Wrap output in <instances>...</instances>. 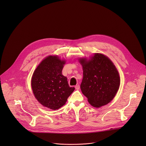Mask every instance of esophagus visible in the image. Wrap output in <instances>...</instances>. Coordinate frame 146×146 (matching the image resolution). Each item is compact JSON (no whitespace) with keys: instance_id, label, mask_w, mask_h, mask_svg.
Instances as JSON below:
<instances>
[{"instance_id":"1","label":"esophagus","mask_w":146,"mask_h":146,"mask_svg":"<svg viewBox=\"0 0 146 146\" xmlns=\"http://www.w3.org/2000/svg\"><path fill=\"white\" fill-rule=\"evenodd\" d=\"M80 86L79 84H77V85H76V86H75V88H76V90H78L80 89Z\"/></svg>"}]
</instances>
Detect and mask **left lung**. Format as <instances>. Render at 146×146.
Segmentation results:
<instances>
[{
  "instance_id": "1",
  "label": "left lung",
  "mask_w": 146,
  "mask_h": 146,
  "mask_svg": "<svg viewBox=\"0 0 146 146\" xmlns=\"http://www.w3.org/2000/svg\"><path fill=\"white\" fill-rule=\"evenodd\" d=\"M82 66V93L91 105L100 108L107 105L115 96L120 84L118 72L111 60L102 54L95 53L91 59H79Z\"/></svg>"
}]
</instances>
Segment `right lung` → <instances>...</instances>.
Here are the masks:
<instances>
[{"label":"right lung","mask_w":146,"mask_h":146,"mask_svg":"<svg viewBox=\"0 0 146 146\" xmlns=\"http://www.w3.org/2000/svg\"><path fill=\"white\" fill-rule=\"evenodd\" d=\"M65 63V60L56 55H50L41 62L32 77L35 98L43 106L51 110H58L65 105L75 89L69 87L67 77L62 75Z\"/></svg>","instance_id":"1"}]
</instances>
